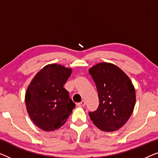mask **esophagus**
<instances>
[{
    "mask_svg": "<svg viewBox=\"0 0 158 158\" xmlns=\"http://www.w3.org/2000/svg\"><path fill=\"white\" fill-rule=\"evenodd\" d=\"M77 105V106H79V107L85 106V101H82L81 102L78 103Z\"/></svg>",
    "mask_w": 158,
    "mask_h": 158,
    "instance_id": "obj_1",
    "label": "esophagus"
}]
</instances>
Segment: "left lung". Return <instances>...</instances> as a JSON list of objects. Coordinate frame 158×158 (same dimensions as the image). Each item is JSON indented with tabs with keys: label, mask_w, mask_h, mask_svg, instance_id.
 <instances>
[{
	"label": "left lung",
	"mask_w": 158,
	"mask_h": 158,
	"mask_svg": "<svg viewBox=\"0 0 158 158\" xmlns=\"http://www.w3.org/2000/svg\"><path fill=\"white\" fill-rule=\"evenodd\" d=\"M96 83L99 105L89 112L94 124L106 131L124 126L132 114L136 102L135 89L129 77L115 64L101 62L89 69Z\"/></svg>",
	"instance_id": "obj_1"
}]
</instances>
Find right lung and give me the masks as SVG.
<instances>
[{"mask_svg":"<svg viewBox=\"0 0 158 158\" xmlns=\"http://www.w3.org/2000/svg\"><path fill=\"white\" fill-rule=\"evenodd\" d=\"M72 69L57 64L45 66L27 88L26 106L33 122L44 131H54L66 122L75 106L64 89Z\"/></svg>","mask_w":158,"mask_h":158,"instance_id":"add662e5","label":"right lung"}]
</instances>
